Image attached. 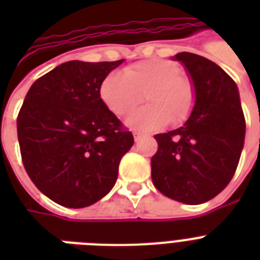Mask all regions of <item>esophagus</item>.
I'll list each match as a JSON object with an SVG mask.
<instances>
[{
  "mask_svg": "<svg viewBox=\"0 0 260 260\" xmlns=\"http://www.w3.org/2000/svg\"><path fill=\"white\" fill-rule=\"evenodd\" d=\"M134 138H135V142L139 143V142H140V140H142L143 134H139V132H135V134H134Z\"/></svg>",
  "mask_w": 260,
  "mask_h": 260,
  "instance_id": "34e87169",
  "label": "esophagus"
}]
</instances>
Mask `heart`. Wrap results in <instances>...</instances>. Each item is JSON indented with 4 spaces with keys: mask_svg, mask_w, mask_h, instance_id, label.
<instances>
[{
    "mask_svg": "<svg viewBox=\"0 0 260 260\" xmlns=\"http://www.w3.org/2000/svg\"><path fill=\"white\" fill-rule=\"evenodd\" d=\"M98 94L102 104L116 116L134 110L144 95L150 105L136 110L125 120L132 129H162L169 121L178 125L191 113L196 91L191 81L181 74L177 63L165 59H147L110 73L100 83Z\"/></svg>",
    "mask_w": 260,
    "mask_h": 260,
    "instance_id": "heart-1",
    "label": "heart"
}]
</instances>
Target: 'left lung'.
<instances>
[{"mask_svg": "<svg viewBox=\"0 0 260 260\" xmlns=\"http://www.w3.org/2000/svg\"><path fill=\"white\" fill-rule=\"evenodd\" d=\"M185 67L196 102L182 126L155 136L151 158L155 187L166 197L198 205L221 193L234 177L246 138L236 83L221 67L190 52L174 55Z\"/></svg>", "mask_w": 260, "mask_h": 260, "instance_id": "1", "label": "left lung"}]
</instances>
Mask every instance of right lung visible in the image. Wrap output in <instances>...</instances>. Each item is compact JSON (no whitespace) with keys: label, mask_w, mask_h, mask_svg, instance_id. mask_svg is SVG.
<instances>
[{"label":"right lung","mask_w":260,"mask_h":260,"mask_svg":"<svg viewBox=\"0 0 260 260\" xmlns=\"http://www.w3.org/2000/svg\"><path fill=\"white\" fill-rule=\"evenodd\" d=\"M124 62L70 60L35 81L17 117L26 173L44 196L66 208L105 197L134 136L104 104L98 89Z\"/></svg>","instance_id":"1"}]
</instances>
